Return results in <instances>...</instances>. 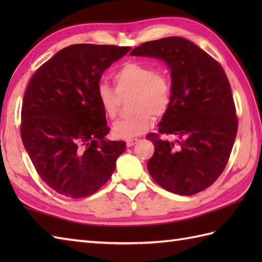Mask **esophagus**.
Listing matches in <instances>:
<instances>
[{"mask_svg": "<svg viewBox=\"0 0 262 262\" xmlns=\"http://www.w3.org/2000/svg\"><path fill=\"white\" fill-rule=\"evenodd\" d=\"M137 142H138L137 138H129V140L126 141V145H127L128 147H130V146H133V145H135V144H136Z\"/></svg>", "mask_w": 262, "mask_h": 262, "instance_id": "obj_1", "label": "esophagus"}]
</instances>
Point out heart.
<instances>
[{
  "label": "heart",
  "instance_id": "1",
  "mask_svg": "<svg viewBox=\"0 0 262 262\" xmlns=\"http://www.w3.org/2000/svg\"><path fill=\"white\" fill-rule=\"evenodd\" d=\"M117 92L104 83L97 88V98L104 114L115 118L118 114L119 96L133 94L132 108L135 114L117 120L113 126L114 135L132 138L145 133L153 124V115L160 117L166 113L172 100V86L169 76L157 72L152 65L130 60L114 74Z\"/></svg>",
  "mask_w": 262,
  "mask_h": 262
}]
</instances>
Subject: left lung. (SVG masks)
Wrapping results in <instances>:
<instances>
[{"label":"left lung","instance_id":"left-lung-1","mask_svg":"<svg viewBox=\"0 0 262 262\" xmlns=\"http://www.w3.org/2000/svg\"><path fill=\"white\" fill-rule=\"evenodd\" d=\"M132 56L162 59L171 72L172 100L149 133V174L165 190L191 196L213 185L229 161L237 118L229 79L219 62L188 39L166 37L133 49ZM160 134L174 135L176 142Z\"/></svg>","mask_w":262,"mask_h":262}]
</instances>
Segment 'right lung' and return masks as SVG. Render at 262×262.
I'll list each match as a JSON object with an SVG mask.
<instances>
[{
	"instance_id": "obj_1",
	"label": "right lung",
	"mask_w": 262,
	"mask_h": 262,
	"mask_svg": "<svg viewBox=\"0 0 262 262\" xmlns=\"http://www.w3.org/2000/svg\"><path fill=\"white\" fill-rule=\"evenodd\" d=\"M129 47L76 43L33 74L21 110V138L39 177L55 191L83 198L113 176L124 141L110 128L97 98L102 73Z\"/></svg>"
}]
</instances>
